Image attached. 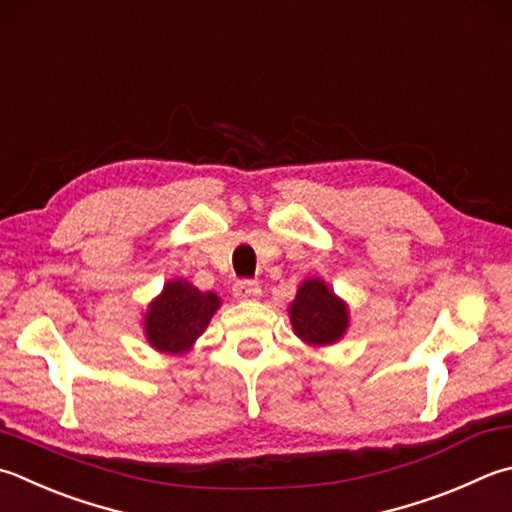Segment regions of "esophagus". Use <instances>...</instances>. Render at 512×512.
<instances>
[{
  "mask_svg": "<svg viewBox=\"0 0 512 512\" xmlns=\"http://www.w3.org/2000/svg\"><path fill=\"white\" fill-rule=\"evenodd\" d=\"M260 294H263V289H260L258 283L240 281L234 285V296L238 301H256V298H260Z\"/></svg>",
  "mask_w": 512,
  "mask_h": 512,
  "instance_id": "34e87169",
  "label": "esophagus"
}]
</instances>
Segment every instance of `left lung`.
Here are the masks:
<instances>
[{"instance_id":"obj_1","label":"left lung","mask_w":512,"mask_h":512,"mask_svg":"<svg viewBox=\"0 0 512 512\" xmlns=\"http://www.w3.org/2000/svg\"><path fill=\"white\" fill-rule=\"evenodd\" d=\"M287 314L294 334L310 347L339 343L350 330V307L318 276L298 285Z\"/></svg>"}]
</instances>
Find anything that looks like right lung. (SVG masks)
<instances>
[{
    "label": "right lung",
    "mask_w": 512,
    "mask_h": 512,
    "mask_svg": "<svg viewBox=\"0 0 512 512\" xmlns=\"http://www.w3.org/2000/svg\"><path fill=\"white\" fill-rule=\"evenodd\" d=\"M220 305L218 294L200 292L185 278H171L142 314L144 339L160 354H187Z\"/></svg>",
    "instance_id": "obj_1"
}]
</instances>
